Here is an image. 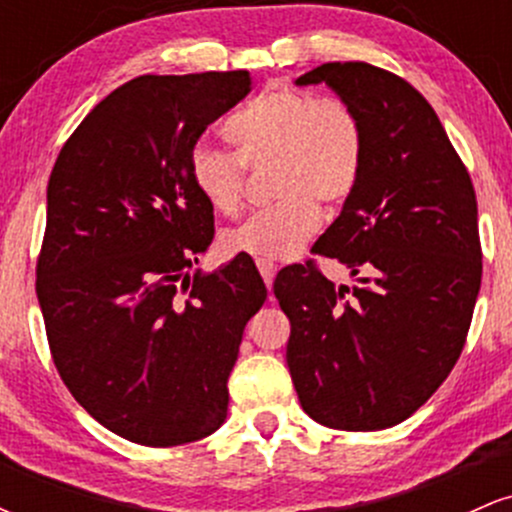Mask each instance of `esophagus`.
Returning <instances> with one entry per match:
<instances>
[{
  "label": "esophagus",
  "instance_id": "34e87169",
  "mask_svg": "<svg viewBox=\"0 0 512 512\" xmlns=\"http://www.w3.org/2000/svg\"><path fill=\"white\" fill-rule=\"evenodd\" d=\"M257 269H260L264 284H267V289H269L274 281V274H276V264L272 260H257Z\"/></svg>",
  "mask_w": 512,
  "mask_h": 512
}]
</instances>
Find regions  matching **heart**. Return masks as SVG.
Instances as JSON below:
<instances>
[{
	"label": "heart",
	"instance_id": "heart-1",
	"mask_svg": "<svg viewBox=\"0 0 512 512\" xmlns=\"http://www.w3.org/2000/svg\"><path fill=\"white\" fill-rule=\"evenodd\" d=\"M236 151L199 142L190 175L211 209L243 204L245 168L272 170L274 207L228 228L223 250L260 260H289L320 228V207H339L356 192L366 166V129L342 98L267 88L226 120Z\"/></svg>",
	"mask_w": 512,
	"mask_h": 512
}]
</instances>
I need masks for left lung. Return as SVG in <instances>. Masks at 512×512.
<instances>
[{"label": "left lung", "mask_w": 512, "mask_h": 512, "mask_svg": "<svg viewBox=\"0 0 512 512\" xmlns=\"http://www.w3.org/2000/svg\"><path fill=\"white\" fill-rule=\"evenodd\" d=\"M327 84L361 117L366 166L315 252L349 267L334 286L313 260L279 272L293 387L317 424L380 431L409 419L462 354L481 286L477 195L436 110L402 76L327 62Z\"/></svg>", "instance_id": "8db88e82"}]
</instances>
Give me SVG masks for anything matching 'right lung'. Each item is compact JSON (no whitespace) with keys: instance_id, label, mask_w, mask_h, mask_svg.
<instances>
[{"instance_id":"obj_1","label":"right lung","mask_w":512,"mask_h":512,"mask_svg":"<svg viewBox=\"0 0 512 512\" xmlns=\"http://www.w3.org/2000/svg\"><path fill=\"white\" fill-rule=\"evenodd\" d=\"M250 88L245 69L137 76L81 120L50 173L35 291L52 361L132 443L170 448L223 424L243 330L267 298L243 257L192 274L214 209L190 154Z\"/></svg>"}]
</instances>
